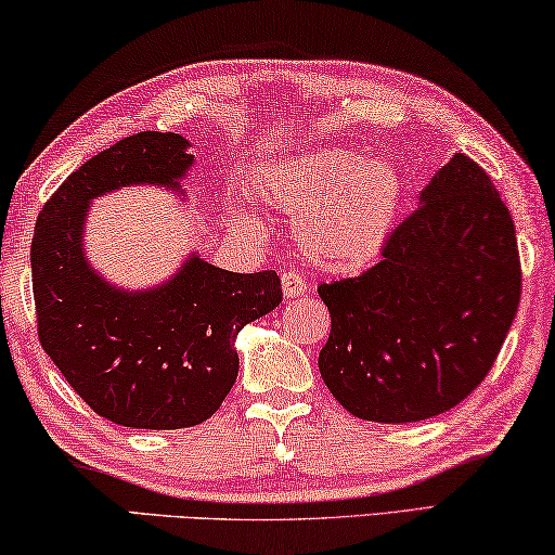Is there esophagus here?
<instances>
[{
  "label": "esophagus",
  "instance_id": "34e87169",
  "mask_svg": "<svg viewBox=\"0 0 555 555\" xmlns=\"http://www.w3.org/2000/svg\"><path fill=\"white\" fill-rule=\"evenodd\" d=\"M280 280H283V295H285L287 299L305 295L307 283H305V278L299 275V272H295V270H283V272H280Z\"/></svg>",
  "mask_w": 555,
  "mask_h": 555
}]
</instances>
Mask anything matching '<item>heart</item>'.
<instances>
[{
  "instance_id": "b5f03b06",
  "label": "heart",
  "mask_w": 555,
  "mask_h": 555,
  "mask_svg": "<svg viewBox=\"0 0 555 555\" xmlns=\"http://www.w3.org/2000/svg\"><path fill=\"white\" fill-rule=\"evenodd\" d=\"M253 189L262 204L295 214L293 238L317 268L351 272L366 268L390 238L403 204V179L393 162L363 159L351 150H314L260 167ZM233 223L258 233L250 211Z\"/></svg>"
}]
</instances>
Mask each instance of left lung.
<instances>
[{
  "label": "left lung",
  "instance_id": "1",
  "mask_svg": "<svg viewBox=\"0 0 555 555\" xmlns=\"http://www.w3.org/2000/svg\"><path fill=\"white\" fill-rule=\"evenodd\" d=\"M332 314L320 374L351 415L415 423L482 384L519 310L514 221L487 171L452 154L384 260L320 285Z\"/></svg>",
  "mask_w": 555,
  "mask_h": 555
}]
</instances>
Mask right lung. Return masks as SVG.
<instances>
[{"label": "right lung", "instance_id": "right-lung-1", "mask_svg": "<svg viewBox=\"0 0 555 555\" xmlns=\"http://www.w3.org/2000/svg\"><path fill=\"white\" fill-rule=\"evenodd\" d=\"M189 147L177 132L120 140L63 181L34 229L41 347L98 415L125 428L179 430L211 417L238 376V332L283 302L278 272L243 275L196 253L150 289L115 287L88 262L90 202L134 184L184 194Z\"/></svg>", "mask_w": 555, "mask_h": 555}]
</instances>
